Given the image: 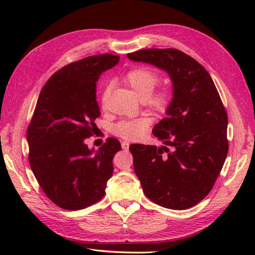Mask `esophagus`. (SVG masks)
Returning <instances> with one entry per match:
<instances>
[{
    "mask_svg": "<svg viewBox=\"0 0 255 255\" xmlns=\"http://www.w3.org/2000/svg\"><path fill=\"white\" fill-rule=\"evenodd\" d=\"M129 144H130V143H129L128 141H123V142H122V148H123L124 150H127V149L129 148Z\"/></svg>",
    "mask_w": 255,
    "mask_h": 255,
    "instance_id": "obj_1",
    "label": "esophagus"
}]
</instances>
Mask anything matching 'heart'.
I'll use <instances>...</instances> for the list:
<instances>
[{
    "label": "heart",
    "mask_w": 255,
    "mask_h": 255,
    "mask_svg": "<svg viewBox=\"0 0 255 255\" xmlns=\"http://www.w3.org/2000/svg\"><path fill=\"white\" fill-rule=\"evenodd\" d=\"M125 82L130 88L139 99H147L149 105L156 111H165L170 103V94L167 92H160L151 95L159 82V77L152 70L148 68H136L125 75ZM107 91L103 95L105 100ZM151 121L149 118H137L122 121L113 127V131L117 136L127 140H136L141 138L148 131Z\"/></svg>",
    "instance_id": "b5f03b06"
}]
</instances>
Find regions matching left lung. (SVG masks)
<instances>
[{"instance_id": "left-lung-1", "label": "left lung", "mask_w": 255, "mask_h": 255, "mask_svg": "<svg viewBox=\"0 0 255 255\" xmlns=\"http://www.w3.org/2000/svg\"><path fill=\"white\" fill-rule=\"evenodd\" d=\"M127 57L166 72L172 83L166 117L152 129L164 145L131 144L134 173L155 204L191 208L211 191L228 153V117L218 91L202 64L177 49H143Z\"/></svg>"}]
</instances>
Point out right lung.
<instances>
[{"mask_svg": "<svg viewBox=\"0 0 255 255\" xmlns=\"http://www.w3.org/2000/svg\"><path fill=\"white\" fill-rule=\"evenodd\" d=\"M118 56L105 53L72 62L42 88L27 129L29 164L47 197L59 207L79 210L104 197L113 159L122 145L115 138L95 150L85 139L101 115L96 102L100 75L115 67Z\"/></svg>", "mask_w": 255, "mask_h": 255, "instance_id": "obj_1", "label": "right lung"}]
</instances>
